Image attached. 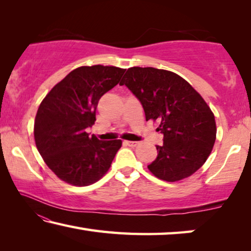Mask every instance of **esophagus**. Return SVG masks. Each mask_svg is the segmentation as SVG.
I'll return each instance as SVG.
<instances>
[{
    "mask_svg": "<svg viewBox=\"0 0 251 251\" xmlns=\"http://www.w3.org/2000/svg\"><path fill=\"white\" fill-rule=\"evenodd\" d=\"M125 144L127 146H130V147H135L138 145V142H130V141H126Z\"/></svg>",
    "mask_w": 251,
    "mask_h": 251,
    "instance_id": "34e87169",
    "label": "esophagus"
}]
</instances>
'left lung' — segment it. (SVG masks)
Wrapping results in <instances>:
<instances>
[{"mask_svg":"<svg viewBox=\"0 0 251 251\" xmlns=\"http://www.w3.org/2000/svg\"><path fill=\"white\" fill-rule=\"evenodd\" d=\"M120 85L137 97L146 121L158 123L164 144L148 165L161 180L177 181L198 171L216 141L215 116L198 92L179 75L154 67H130Z\"/></svg>","mask_w":251,"mask_h":251,"instance_id":"obj_1","label":"left lung"}]
</instances>
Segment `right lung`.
I'll return each instance as SVG.
<instances>
[{
    "label": "right lung",
    "mask_w": 251,
    "mask_h": 251,
    "mask_svg": "<svg viewBox=\"0 0 251 251\" xmlns=\"http://www.w3.org/2000/svg\"><path fill=\"white\" fill-rule=\"evenodd\" d=\"M124 69L80 66L57 83L42 100L34 122L37 151L59 179L74 186L100 180L122 146L121 139L100 141L87 134L105 93L120 83Z\"/></svg>",
    "instance_id": "right-lung-1"
}]
</instances>
